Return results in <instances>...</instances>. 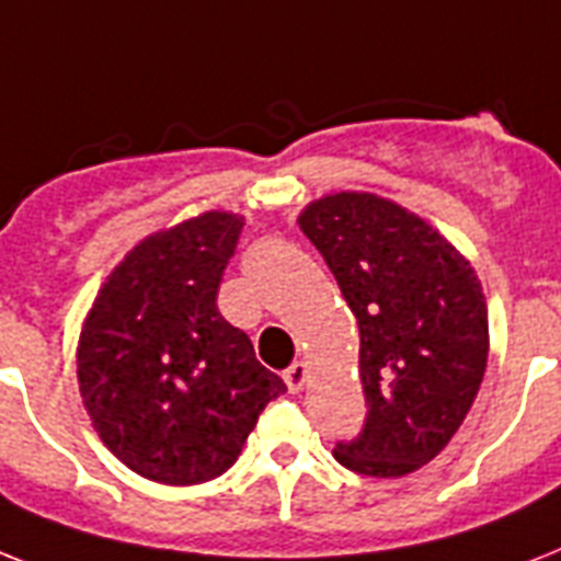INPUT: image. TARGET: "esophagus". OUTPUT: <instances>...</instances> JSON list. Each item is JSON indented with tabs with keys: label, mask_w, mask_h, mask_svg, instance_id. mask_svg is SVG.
<instances>
[{
	"label": "esophagus",
	"mask_w": 561,
	"mask_h": 561,
	"mask_svg": "<svg viewBox=\"0 0 561 561\" xmlns=\"http://www.w3.org/2000/svg\"><path fill=\"white\" fill-rule=\"evenodd\" d=\"M285 383H288V391H299L305 386V380H308V366L305 363H290L288 368H285Z\"/></svg>",
	"instance_id": "1"
}]
</instances>
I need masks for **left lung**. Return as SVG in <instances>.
<instances>
[{"label": "left lung", "instance_id": "1", "mask_svg": "<svg viewBox=\"0 0 561 561\" xmlns=\"http://www.w3.org/2000/svg\"><path fill=\"white\" fill-rule=\"evenodd\" d=\"M359 325L366 421L336 440L345 470L400 478L449 444L484 380L486 302L470 262L423 218L368 193L299 216Z\"/></svg>", "mask_w": 561, "mask_h": 561}]
</instances>
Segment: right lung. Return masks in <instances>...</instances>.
Returning <instances> with one entry per match:
<instances>
[{
	"mask_svg": "<svg viewBox=\"0 0 561 561\" xmlns=\"http://www.w3.org/2000/svg\"><path fill=\"white\" fill-rule=\"evenodd\" d=\"M239 216L204 213L140 241L91 305L77 377L103 444L158 484L233 467L262 409L285 389L216 296Z\"/></svg>",
	"mask_w": 561,
	"mask_h": 561,
	"instance_id": "add662e5",
	"label": "right lung"
}]
</instances>
